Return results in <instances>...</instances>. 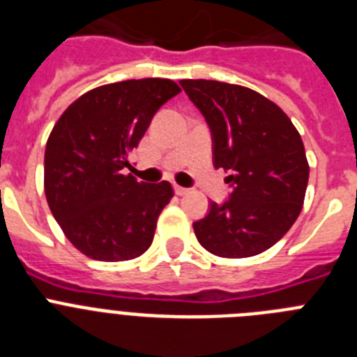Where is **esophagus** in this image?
I'll return each mask as SVG.
<instances>
[{"instance_id": "obj_1", "label": "esophagus", "mask_w": 357, "mask_h": 357, "mask_svg": "<svg viewBox=\"0 0 357 357\" xmlns=\"http://www.w3.org/2000/svg\"><path fill=\"white\" fill-rule=\"evenodd\" d=\"M175 193L178 195V197H184V195H188V189L182 188V185H175Z\"/></svg>"}]
</instances>
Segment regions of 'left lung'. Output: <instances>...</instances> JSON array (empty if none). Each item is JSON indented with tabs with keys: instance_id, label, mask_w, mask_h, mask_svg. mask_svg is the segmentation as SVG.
I'll use <instances>...</instances> for the list:
<instances>
[{
	"instance_id": "left-lung-1",
	"label": "left lung",
	"mask_w": 357,
	"mask_h": 357,
	"mask_svg": "<svg viewBox=\"0 0 357 357\" xmlns=\"http://www.w3.org/2000/svg\"><path fill=\"white\" fill-rule=\"evenodd\" d=\"M213 134L214 168L229 172V200L211 202L193 223L198 243L220 257H252L291 229L304 204L309 164L302 137L263 94L216 80H181Z\"/></svg>"
}]
</instances>
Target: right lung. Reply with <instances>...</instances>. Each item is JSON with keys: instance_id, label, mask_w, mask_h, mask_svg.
<instances>
[{"instance_id": "1", "label": "right lung", "mask_w": 357, "mask_h": 357, "mask_svg": "<svg viewBox=\"0 0 357 357\" xmlns=\"http://www.w3.org/2000/svg\"><path fill=\"white\" fill-rule=\"evenodd\" d=\"M181 93L168 78L107 84L64 110L44 151V193L66 238L96 261H128L150 248L173 197L169 182L123 175L160 105Z\"/></svg>"}]
</instances>
